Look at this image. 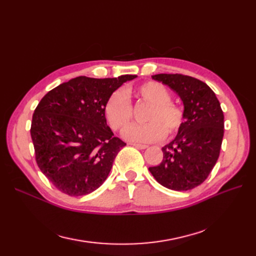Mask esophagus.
Segmentation results:
<instances>
[{
  "instance_id": "esophagus-1",
  "label": "esophagus",
  "mask_w": 256,
  "mask_h": 256,
  "mask_svg": "<svg viewBox=\"0 0 256 256\" xmlns=\"http://www.w3.org/2000/svg\"><path fill=\"white\" fill-rule=\"evenodd\" d=\"M130 145L136 147V148H138V150H145V148H147V147H148V146L144 145V144H136V143H131Z\"/></svg>"
}]
</instances>
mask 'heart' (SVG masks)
<instances>
[{"instance_id": "obj_1", "label": "heart", "mask_w": 256, "mask_h": 256, "mask_svg": "<svg viewBox=\"0 0 256 256\" xmlns=\"http://www.w3.org/2000/svg\"><path fill=\"white\" fill-rule=\"evenodd\" d=\"M131 94L150 104V109L145 118L147 124L132 126L124 132L127 140L150 143L162 140L166 134L172 138L178 134L184 125V111L180 104L171 102V92L166 85L157 81L144 82L134 92L120 90L113 92L104 106L106 118L112 129L124 130L132 120Z\"/></svg>"}]
</instances>
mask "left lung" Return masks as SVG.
<instances>
[{"label": "left lung", "instance_id": "obj_1", "mask_svg": "<svg viewBox=\"0 0 256 256\" xmlns=\"http://www.w3.org/2000/svg\"><path fill=\"white\" fill-rule=\"evenodd\" d=\"M152 78L180 97L184 122L174 140L162 147L161 164L148 170L168 189L191 190L206 180L219 158L223 111L214 90L200 80L180 74H159Z\"/></svg>", "mask_w": 256, "mask_h": 256}]
</instances>
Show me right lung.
Here are the masks:
<instances>
[{
    "label": "right lung",
    "instance_id": "add662e5",
    "mask_svg": "<svg viewBox=\"0 0 256 256\" xmlns=\"http://www.w3.org/2000/svg\"><path fill=\"white\" fill-rule=\"evenodd\" d=\"M136 76L95 79L76 76L44 96L33 114L30 136L44 175L70 196H86L109 175L126 145L106 125V100Z\"/></svg>",
    "mask_w": 256,
    "mask_h": 256
}]
</instances>
